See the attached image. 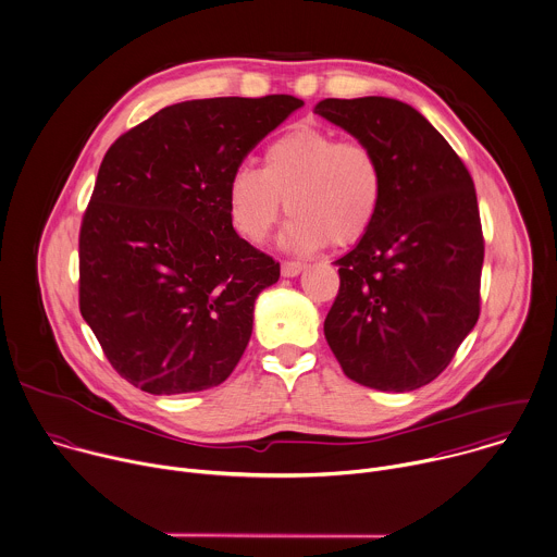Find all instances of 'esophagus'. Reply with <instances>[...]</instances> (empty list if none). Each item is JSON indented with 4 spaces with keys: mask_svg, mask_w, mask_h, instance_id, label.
Listing matches in <instances>:
<instances>
[{
    "mask_svg": "<svg viewBox=\"0 0 557 557\" xmlns=\"http://www.w3.org/2000/svg\"><path fill=\"white\" fill-rule=\"evenodd\" d=\"M302 270H305V263H300V261H283V265H281V272H283V276H287V278L298 276Z\"/></svg>",
    "mask_w": 557,
    "mask_h": 557,
    "instance_id": "esophagus-1",
    "label": "esophagus"
}]
</instances>
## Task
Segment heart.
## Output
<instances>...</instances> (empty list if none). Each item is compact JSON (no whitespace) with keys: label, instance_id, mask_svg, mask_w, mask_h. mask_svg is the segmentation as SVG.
<instances>
[{"label":"heart","instance_id":"heart-1","mask_svg":"<svg viewBox=\"0 0 557 557\" xmlns=\"http://www.w3.org/2000/svg\"><path fill=\"white\" fill-rule=\"evenodd\" d=\"M292 220L285 244L294 250L337 248L361 242L383 202V168L359 139L298 124L274 137L261 170L237 165L226 185V211L237 235L263 244L283 213Z\"/></svg>","mask_w":557,"mask_h":557}]
</instances>
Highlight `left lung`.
Instances as JSON below:
<instances>
[{
	"label": "left lung",
	"mask_w": 557,
	"mask_h": 557,
	"mask_svg": "<svg viewBox=\"0 0 557 557\" xmlns=\"http://www.w3.org/2000/svg\"><path fill=\"white\" fill-rule=\"evenodd\" d=\"M315 113L368 144L383 168L372 228L335 261L324 337L348 379L411 392L446 370L479 320L485 248L472 176L405 102L329 98Z\"/></svg>",
	"instance_id": "1"
}]
</instances>
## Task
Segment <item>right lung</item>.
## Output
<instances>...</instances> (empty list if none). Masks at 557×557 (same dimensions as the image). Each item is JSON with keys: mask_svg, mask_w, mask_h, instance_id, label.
Wrapping results in <instances>:
<instances>
[{"mask_svg": "<svg viewBox=\"0 0 557 557\" xmlns=\"http://www.w3.org/2000/svg\"><path fill=\"white\" fill-rule=\"evenodd\" d=\"M302 100L211 98L161 109L104 154L83 215L81 313L111 366L150 394L220 385L281 265L242 239L226 185Z\"/></svg>", "mask_w": 557, "mask_h": 557, "instance_id": "add662e5", "label": "right lung"}]
</instances>
